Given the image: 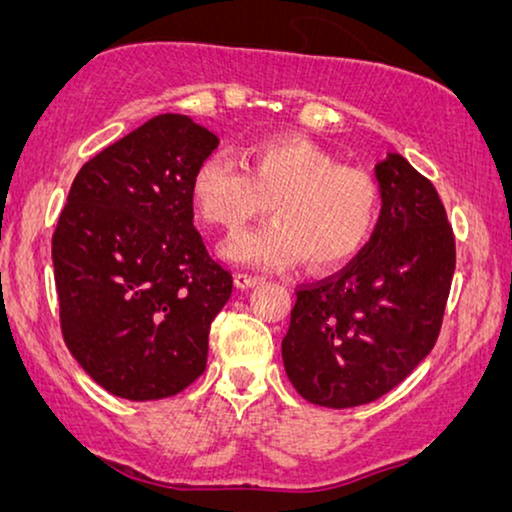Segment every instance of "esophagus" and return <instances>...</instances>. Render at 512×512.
<instances>
[{"label":"esophagus","instance_id":"esophagus-1","mask_svg":"<svg viewBox=\"0 0 512 512\" xmlns=\"http://www.w3.org/2000/svg\"><path fill=\"white\" fill-rule=\"evenodd\" d=\"M261 282H263V277L251 275V272H237V275H235L237 289H251V286H256V284H261Z\"/></svg>","mask_w":512,"mask_h":512}]
</instances>
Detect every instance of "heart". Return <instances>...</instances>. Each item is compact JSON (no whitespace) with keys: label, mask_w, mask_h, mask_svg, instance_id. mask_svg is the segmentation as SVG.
Listing matches in <instances>:
<instances>
[{"label":"heart","mask_w":512,"mask_h":512,"mask_svg":"<svg viewBox=\"0 0 512 512\" xmlns=\"http://www.w3.org/2000/svg\"><path fill=\"white\" fill-rule=\"evenodd\" d=\"M191 195L209 226L240 230L268 212L275 221L235 237L230 261L286 268L307 258L333 268L366 247L380 219L382 191L363 167L340 160L303 137H268L249 146L247 167L209 153L195 167Z\"/></svg>","instance_id":"obj_1"}]
</instances>
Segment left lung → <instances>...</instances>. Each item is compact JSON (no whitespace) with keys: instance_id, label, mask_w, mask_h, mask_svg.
<instances>
[{"instance_id":"1","label":"left lung","mask_w":512,"mask_h":512,"mask_svg":"<svg viewBox=\"0 0 512 512\" xmlns=\"http://www.w3.org/2000/svg\"><path fill=\"white\" fill-rule=\"evenodd\" d=\"M375 177L373 237L340 272L298 286L282 340L291 384L324 408H354L401 384L436 345L450 296L457 249L436 188L398 153Z\"/></svg>"}]
</instances>
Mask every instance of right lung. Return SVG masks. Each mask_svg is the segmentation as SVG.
Returning <instances> with one entry per match:
<instances>
[{
  "label": "right lung",
  "instance_id": "obj_1",
  "mask_svg": "<svg viewBox=\"0 0 512 512\" xmlns=\"http://www.w3.org/2000/svg\"><path fill=\"white\" fill-rule=\"evenodd\" d=\"M212 130L160 114L76 174L53 233L62 338L109 394L156 401L205 373L233 275L193 226L195 167Z\"/></svg>",
  "mask_w": 512,
  "mask_h": 512
}]
</instances>
